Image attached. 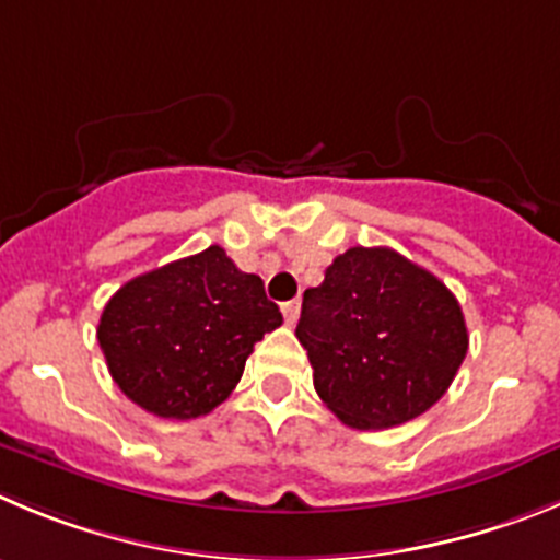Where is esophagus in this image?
Wrapping results in <instances>:
<instances>
[{
	"label": "esophagus",
	"instance_id": "34e87169",
	"mask_svg": "<svg viewBox=\"0 0 560 560\" xmlns=\"http://www.w3.org/2000/svg\"><path fill=\"white\" fill-rule=\"evenodd\" d=\"M283 316H285V322H289V325H296V319H300V300L285 302Z\"/></svg>",
	"mask_w": 560,
	"mask_h": 560
}]
</instances>
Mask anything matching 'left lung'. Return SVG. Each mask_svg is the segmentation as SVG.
<instances>
[{"label":"left lung","mask_w":560,"mask_h":560,"mask_svg":"<svg viewBox=\"0 0 560 560\" xmlns=\"http://www.w3.org/2000/svg\"><path fill=\"white\" fill-rule=\"evenodd\" d=\"M296 338L322 402L358 430L422 417L469 350L453 291L388 246H352L302 294Z\"/></svg>","instance_id":"8db88e82"}]
</instances>
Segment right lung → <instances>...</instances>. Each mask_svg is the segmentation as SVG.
<instances>
[{
	"instance_id": "1",
	"label": "right lung",
	"mask_w": 560,
	"mask_h": 560,
	"mask_svg": "<svg viewBox=\"0 0 560 560\" xmlns=\"http://www.w3.org/2000/svg\"><path fill=\"white\" fill-rule=\"evenodd\" d=\"M280 325L264 280L213 244L121 285L96 338L132 402L161 419H197L230 397L255 343Z\"/></svg>"
}]
</instances>
